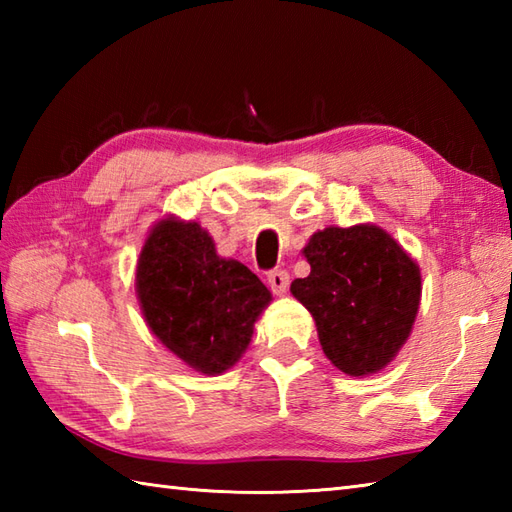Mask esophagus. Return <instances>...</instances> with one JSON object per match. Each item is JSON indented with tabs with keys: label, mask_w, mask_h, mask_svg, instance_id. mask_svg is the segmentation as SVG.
Wrapping results in <instances>:
<instances>
[{
	"label": "esophagus",
	"mask_w": 512,
	"mask_h": 512,
	"mask_svg": "<svg viewBox=\"0 0 512 512\" xmlns=\"http://www.w3.org/2000/svg\"><path fill=\"white\" fill-rule=\"evenodd\" d=\"M288 284H290V275L286 270H273V273L268 275V286L273 288L275 295H286Z\"/></svg>",
	"instance_id": "1"
}]
</instances>
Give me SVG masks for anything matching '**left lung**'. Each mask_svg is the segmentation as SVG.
Wrapping results in <instances>:
<instances>
[{
    "mask_svg": "<svg viewBox=\"0 0 512 512\" xmlns=\"http://www.w3.org/2000/svg\"><path fill=\"white\" fill-rule=\"evenodd\" d=\"M301 253L310 275L292 281L290 292L312 314L323 354L347 376L385 369L418 317L416 259L376 224L328 226Z\"/></svg>",
    "mask_w": 512,
    "mask_h": 512,
    "instance_id": "1",
    "label": "left lung"
}]
</instances>
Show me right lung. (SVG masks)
Wrapping results in <instances>:
<instances>
[{
  "label": "right lung",
  "instance_id": "1",
  "mask_svg": "<svg viewBox=\"0 0 512 512\" xmlns=\"http://www.w3.org/2000/svg\"><path fill=\"white\" fill-rule=\"evenodd\" d=\"M136 297L151 334L193 372L220 376L244 356L270 290L255 273L220 257L193 220L165 215L136 262Z\"/></svg>",
  "mask_w": 512,
  "mask_h": 512
}]
</instances>
